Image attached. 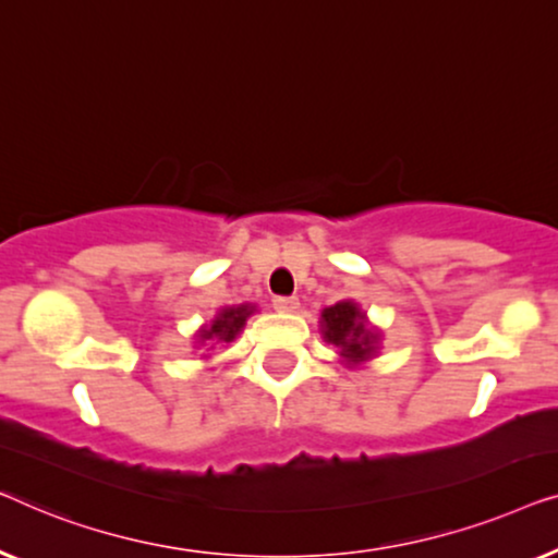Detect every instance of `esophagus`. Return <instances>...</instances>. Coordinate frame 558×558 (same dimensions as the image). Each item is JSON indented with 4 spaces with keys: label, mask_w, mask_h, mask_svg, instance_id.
<instances>
[{
    "label": "esophagus",
    "mask_w": 558,
    "mask_h": 558,
    "mask_svg": "<svg viewBox=\"0 0 558 558\" xmlns=\"http://www.w3.org/2000/svg\"><path fill=\"white\" fill-rule=\"evenodd\" d=\"M272 305H276L278 311L290 313V311L298 308V298H295V295H278L276 301H272Z\"/></svg>",
    "instance_id": "34e87169"
}]
</instances>
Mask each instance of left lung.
I'll list each match as a JSON object with an SVG mask.
<instances>
[{
    "instance_id": "1",
    "label": "left lung",
    "mask_w": 558,
    "mask_h": 558,
    "mask_svg": "<svg viewBox=\"0 0 558 558\" xmlns=\"http://www.w3.org/2000/svg\"><path fill=\"white\" fill-rule=\"evenodd\" d=\"M320 333L339 349L347 366H359L376 356L379 331L366 326V316L354 301H341L320 313Z\"/></svg>"
}]
</instances>
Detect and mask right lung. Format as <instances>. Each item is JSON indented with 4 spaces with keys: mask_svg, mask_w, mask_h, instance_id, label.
Listing matches in <instances>:
<instances>
[{
    "mask_svg": "<svg viewBox=\"0 0 558 558\" xmlns=\"http://www.w3.org/2000/svg\"><path fill=\"white\" fill-rule=\"evenodd\" d=\"M255 313V305L242 303V305H227L215 316L209 326H204L199 331V343H230L234 336L242 331L245 320Z\"/></svg>",
    "mask_w": 558,
    "mask_h": 558,
    "instance_id": "obj_1",
    "label": "right lung"
}]
</instances>
